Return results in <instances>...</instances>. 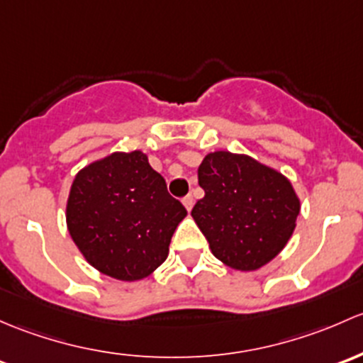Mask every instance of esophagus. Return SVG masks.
I'll use <instances>...</instances> for the list:
<instances>
[{"label": "esophagus", "instance_id": "esophagus-1", "mask_svg": "<svg viewBox=\"0 0 363 363\" xmlns=\"http://www.w3.org/2000/svg\"><path fill=\"white\" fill-rule=\"evenodd\" d=\"M182 203H183V206L186 208V211H190V209H192V206H194V197L189 194V196L183 197Z\"/></svg>", "mask_w": 363, "mask_h": 363}]
</instances>
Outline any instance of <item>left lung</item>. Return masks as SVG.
<instances>
[{
  "instance_id": "obj_1",
  "label": "left lung",
  "mask_w": 363,
  "mask_h": 363,
  "mask_svg": "<svg viewBox=\"0 0 363 363\" xmlns=\"http://www.w3.org/2000/svg\"><path fill=\"white\" fill-rule=\"evenodd\" d=\"M197 178L204 197L192 218L216 259L236 271H257L285 248L301 211L289 178L223 150L204 157Z\"/></svg>"
}]
</instances>
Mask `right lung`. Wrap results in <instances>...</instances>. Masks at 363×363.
I'll list each match as a JSON object with an SVG mask.
<instances>
[{
  "label": "right lung",
  "instance_id": "obj_1",
  "mask_svg": "<svg viewBox=\"0 0 363 363\" xmlns=\"http://www.w3.org/2000/svg\"><path fill=\"white\" fill-rule=\"evenodd\" d=\"M186 209L140 150L115 152L78 171L66 204L69 236L92 267L138 281L167 259Z\"/></svg>",
  "mask_w": 363,
  "mask_h": 363
}]
</instances>
